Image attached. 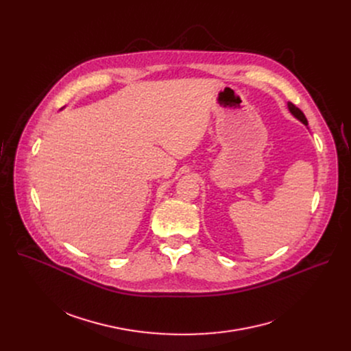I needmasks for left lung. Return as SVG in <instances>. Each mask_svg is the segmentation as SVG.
Masks as SVG:
<instances>
[{"instance_id": "1", "label": "left lung", "mask_w": 351, "mask_h": 351, "mask_svg": "<svg viewBox=\"0 0 351 351\" xmlns=\"http://www.w3.org/2000/svg\"><path fill=\"white\" fill-rule=\"evenodd\" d=\"M287 108H289V111H290V114L294 117V118H297L300 122H303L306 126H308V122H307V118H306V115L300 111L294 104H291V103H287Z\"/></svg>"}]
</instances>
